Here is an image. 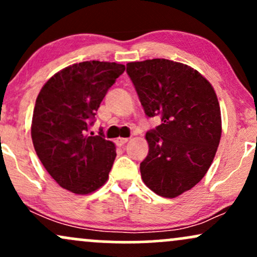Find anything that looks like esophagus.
Listing matches in <instances>:
<instances>
[{
  "label": "esophagus",
  "mask_w": 257,
  "mask_h": 257,
  "mask_svg": "<svg viewBox=\"0 0 257 257\" xmlns=\"http://www.w3.org/2000/svg\"><path fill=\"white\" fill-rule=\"evenodd\" d=\"M128 140H129L128 138H118V139H117V140H116V144H117V145H118V146H123V145H124V144L128 143Z\"/></svg>",
  "instance_id": "obj_1"
}]
</instances>
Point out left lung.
Returning a JSON list of instances; mask_svg holds the SVG:
<instances>
[{
	"mask_svg": "<svg viewBox=\"0 0 257 257\" xmlns=\"http://www.w3.org/2000/svg\"><path fill=\"white\" fill-rule=\"evenodd\" d=\"M147 117L162 123L146 133L149 155L140 173L150 190L175 198L204 178L221 138V111L213 85L197 70L168 60L126 64Z\"/></svg>",
	"mask_w": 257,
	"mask_h": 257,
	"instance_id": "obj_1",
	"label": "left lung"
}]
</instances>
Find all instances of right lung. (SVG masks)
Returning <instances> with one entry per match:
<instances>
[{
    "mask_svg": "<svg viewBox=\"0 0 257 257\" xmlns=\"http://www.w3.org/2000/svg\"><path fill=\"white\" fill-rule=\"evenodd\" d=\"M122 64L83 61L55 73L36 99L31 138L41 163L65 190L94 192L105 184L116 146L104 133L88 134L102 99L124 72Z\"/></svg>",
    "mask_w": 257,
    "mask_h": 257,
    "instance_id": "obj_1",
    "label": "right lung"
}]
</instances>
